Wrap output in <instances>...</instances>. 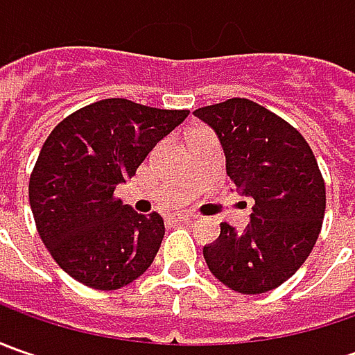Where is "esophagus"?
Segmentation results:
<instances>
[{
  "instance_id": "obj_1",
  "label": "esophagus",
  "mask_w": 355,
  "mask_h": 355,
  "mask_svg": "<svg viewBox=\"0 0 355 355\" xmlns=\"http://www.w3.org/2000/svg\"><path fill=\"white\" fill-rule=\"evenodd\" d=\"M173 219H175L178 223H191L196 217H193V215H187V213H180V215H175Z\"/></svg>"
}]
</instances>
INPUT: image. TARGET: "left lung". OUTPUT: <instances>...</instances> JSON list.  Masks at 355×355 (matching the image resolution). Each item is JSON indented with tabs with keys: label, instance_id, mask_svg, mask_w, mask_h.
Returning <instances> with one entry per match:
<instances>
[{
	"label": "left lung",
	"instance_id": "left-lung-1",
	"mask_svg": "<svg viewBox=\"0 0 355 355\" xmlns=\"http://www.w3.org/2000/svg\"><path fill=\"white\" fill-rule=\"evenodd\" d=\"M223 146L227 175L254 199L251 223L235 231L221 223L203 247L215 279L241 294L280 286L304 265L320 235L326 185L304 136L249 98H229L193 112Z\"/></svg>",
	"mask_w": 355,
	"mask_h": 355
}]
</instances>
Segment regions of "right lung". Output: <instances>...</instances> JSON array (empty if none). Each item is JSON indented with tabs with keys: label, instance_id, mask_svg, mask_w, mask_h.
Returning a JSON list of instances; mask_svg holds the SVG:
<instances>
[{
	"label": "right lung",
	"instance_id": "obj_1",
	"mask_svg": "<svg viewBox=\"0 0 355 355\" xmlns=\"http://www.w3.org/2000/svg\"><path fill=\"white\" fill-rule=\"evenodd\" d=\"M187 114L104 98L49 134L29 178V203L39 237L67 275L96 291H116L154 263L164 219L122 205L114 189Z\"/></svg>",
	"mask_w": 355,
	"mask_h": 355
}]
</instances>
